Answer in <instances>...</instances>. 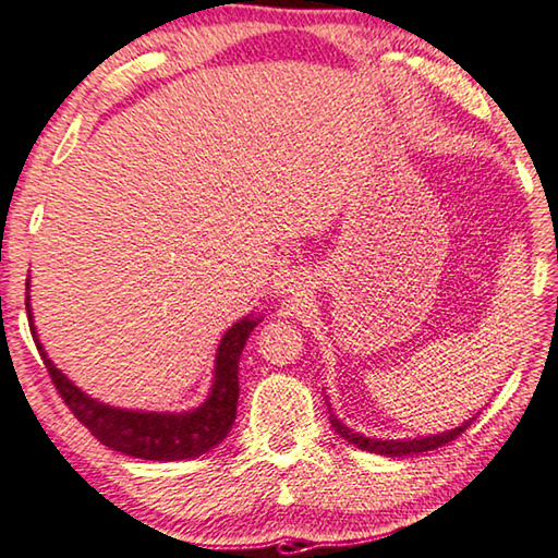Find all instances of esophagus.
I'll return each instance as SVG.
<instances>
[{"label": "esophagus", "mask_w": 558, "mask_h": 558, "mask_svg": "<svg viewBox=\"0 0 558 558\" xmlns=\"http://www.w3.org/2000/svg\"><path fill=\"white\" fill-rule=\"evenodd\" d=\"M287 281H289L291 289H306V287H312L314 271L308 267H294L287 274Z\"/></svg>", "instance_id": "1"}]
</instances>
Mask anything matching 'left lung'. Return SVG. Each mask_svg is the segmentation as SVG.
<instances>
[{"label": "left lung", "instance_id": "8db88e82", "mask_svg": "<svg viewBox=\"0 0 558 558\" xmlns=\"http://www.w3.org/2000/svg\"><path fill=\"white\" fill-rule=\"evenodd\" d=\"M474 420V417H472ZM472 420H468V423L454 427V430H447L442 435H430V437H420V440H371V437H363L359 433H353L345 427L339 417H336L331 413V425L333 430L339 433L343 440H349L351 445L359 447V450H365V452H376V454H388V458H408V454H417V452H430V450H437V447H442L447 442L458 440V437L468 430Z\"/></svg>", "mask_w": 558, "mask_h": 558}]
</instances>
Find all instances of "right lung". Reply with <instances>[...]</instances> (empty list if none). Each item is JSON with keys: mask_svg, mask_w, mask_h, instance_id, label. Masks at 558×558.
Here are the masks:
<instances>
[{"mask_svg": "<svg viewBox=\"0 0 558 558\" xmlns=\"http://www.w3.org/2000/svg\"><path fill=\"white\" fill-rule=\"evenodd\" d=\"M29 287V281H26ZM26 316H29L32 336V308L29 296H26ZM257 326V318H244V322L234 324L230 331L225 333L222 343L217 349V363H215V386L209 398L193 413H135V410H121L108 408L98 400L88 398L81 392L73 383L63 376V373L53 365L47 353H44L39 339H36V349L44 365H47L51 383L57 386L63 403L69 405L73 417L88 427V433L96 437L98 442L111 447L116 452L131 454V458L141 460H193L213 450L230 433L236 415V398H240V355L246 339Z\"/></svg>", "mask_w": 558, "mask_h": 558, "instance_id": "add662e5", "label": "right lung"}]
</instances>
